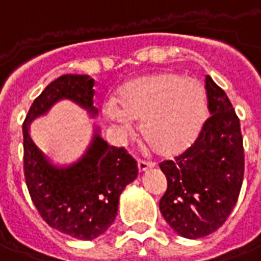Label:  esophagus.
I'll use <instances>...</instances> for the list:
<instances>
[{
  "label": "esophagus",
  "instance_id": "34e87169",
  "mask_svg": "<svg viewBox=\"0 0 261 261\" xmlns=\"http://www.w3.org/2000/svg\"><path fill=\"white\" fill-rule=\"evenodd\" d=\"M137 165H138V171H140V172H144V171H147V169L154 167V164H152V162L143 161V160H138Z\"/></svg>",
  "mask_w": 261,
  "mask_h": 261
}]
</instances>
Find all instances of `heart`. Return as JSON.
Returning <instances> with one entry per match:
<instances>
[{
  "instance_id": "b5f03b06",
  "label": "heart",
  "mask_w": 261,
  "mask_h": 261,
  "mask_svg": "<svg viewBox=\"0 0 261 261\" xmlns=\"http://www.w3.org/2000/svg\"><path fill=\"white\" fill-rule=\"evenodd\" d=\"M207 101L199 82L171 72L138 76L118 89L116 107L107 106L105 116L121 133L128 120L141 121V136L161 156L187 151L199 136L206 120Z\"/></svg>"
}]
</instances>
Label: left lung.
<instances>
[{"mask_svg":"<svg viewBox=\"0 0 261 261\" xmlns=\"http://www.w3.org/2000/svg\"><path fill=\"white\" fill-rule=\"evenodd\" d=\"M205 89L211 117L185 152L160 164L167 176L160 211L175 232L188 239L207 236L225 223L238 202L245 174L236 112L211 76L205 79Z\"/></svg>","mask_w":261,"mask_h":261,"instance_id":"8db88e82","label":"left lung"}]
</instances>
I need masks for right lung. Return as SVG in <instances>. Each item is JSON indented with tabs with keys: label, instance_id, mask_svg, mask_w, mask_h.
Masks as SVG:
<instances>
[{
	"label": "right lung",
	"instance_id": "1",
	"mask_svg": "<svg viewBox=\"0 0 261 261\" xmlns=\"http://www.w3.org/2000/svg\"><path fill=\"white\" fill-rule=\"evenodd\" d=\"M94 80L63 74L34 100L22 124L23 174L31 199L50 227L80 240L96 239L117 216L118 198L138 175L136 160L123 147L106 143L96 130L86 154L69 167H55L29 136L32 120L62 99L72 100L94 117Z\"/></svg>",
	"mask_w": 261,
	"mask_h": 261
}]
</instances>
